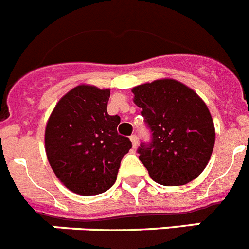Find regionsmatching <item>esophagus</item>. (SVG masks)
<instances>
[{"instance_id": "1", "label": "esophagus", "mask_w": 249, "mask_h": 249, "mask_svg": "<svg viewBox=\"0 0 249 249\" xmlns=\"http://www.w3.org/2000/svg\"><path fill=\"white\" fill-rule=\"evenodd\" d=\"M129 138H131V142H132V146H133V148H136V147H137V144H138L137 135H132Z\"/></svg>"}]
</instances>
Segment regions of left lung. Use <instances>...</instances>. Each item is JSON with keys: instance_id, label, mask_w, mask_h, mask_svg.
<instances>
[{"instance_id": "1", "label": "left lung", "mask_w": 249, "mask_h": 249, "mask_svg": "<svg viewBox=\"0 0 249 249\" xmlns=\"http://www.w3.org/2000/svg\"><path fill=\"white\" fill-rule=\"evenodd\" d=\"M152 132L137 152L149 177L162 186H183L206 168L215 132L206 103L176 80H157L132 89Z\"/></svg>"}]
</instances>
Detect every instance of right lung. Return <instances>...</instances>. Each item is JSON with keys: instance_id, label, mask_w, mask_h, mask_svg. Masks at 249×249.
Masks as SVG:
<instances>
[{"instance_id": "right-lung-1", "label": "right lung", "mask_w": 249, "mask_h": 249, "mask_svg": "<svg viewBox=\"0 0 249 249\" xmlns=\"http://www.w3.org/2000/svg\"><path fill=\"white\" fill-rule=\"evenodd\" d=\"M109 96V89L77 86L58 101L47 121L48 162L59 181L77 195L109 190L132 147L128 137L118 135L120 116L107 113Z\"/></svg>"}]
</instances>
